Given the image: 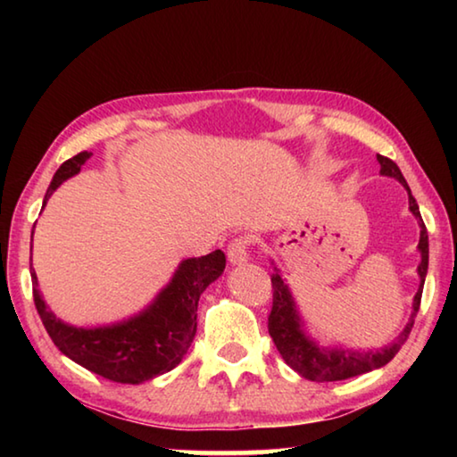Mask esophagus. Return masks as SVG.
<instances>
[{"label": "esophagus", "mask_w": 457, "mask_h": 457, "mask_svg": "<svg viewBox=\"0 0 457 457\" xmlns=\"http://www.w3.org/2000/svg\"><path fill=\"white\" fill-rule=\"evenodd\" d=\"M250 237L247 236H237L228 244V260L231 264H244L247 260V252H250Z\"/></svg>", "instance_id": "obj_1"}]
</instances>
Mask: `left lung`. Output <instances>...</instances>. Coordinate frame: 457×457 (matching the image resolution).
<instances>
[{"label": "left lung", "mask_w": 457, "mask_h": 457, "mask_svg": "<svg viewBox=\"0 0 457 457\" xmlns=\"http://www.w3.org/2000/svg\"><path fill=\"white\" fill-rule=\"evenodd\" d=\"M377 161L381 163V173L395 177L397 181L403 183V187L409 191V210L420 220L421 228V237H420V252H421V264L417 268L420 272L421 284L420 290H417L413 298V312L411 320L407 322L405 330L401 332L395 343L385 346L383 351H369V353H359V351H328L320 349L314 340L308 338L303 330H300L298 314L296 308H294L292 296L288 292V286L284 284L280 274H272V311L268 316V332L272 337L278 353L282 354L286 365L292 367L296 373L303 375L304 378H311V381H343V378H351L362 373H369V370L378 369L389 362L395 354L401 351V346L405 345L409 338V332L413 328L415 316L420 312L421 304V294H423V282L425 274H428V262H429V242H428V228L421 220L420 205H417L415 197L411 195V189L405 181V177L401 175L399 167L393 163L389 157H383V154H377Z\"/></svg>", "instance_id": "left-lung-1"}]
</instances>
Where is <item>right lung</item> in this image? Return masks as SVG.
<instances>
[{"label":"right lung","instance_id":"add662e5","mask_svg":"<svg viewBox=\"0 0 457 457\" xmlns=\"http://www.w3.org/2000/svg\"><path fill=\"white\" fill-rule=\"evenodd\" d=\"M90 157L82 151L62 163L54 175L44 205L68 177L80 171ZM34 234V231H32ZM226 253L215 250L207 256L189 258L177 270L171 284L135 319L103 328H76L54 316L42 300L32 268L34 304L60 353L108 381L137 385L163 375L179 365L197 332V303L201 292L221 276Z\"/></svg>","mask_w":457,"mask_h":457}]
</instances>
